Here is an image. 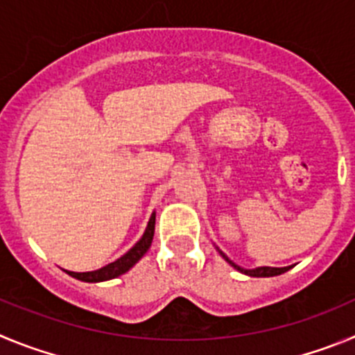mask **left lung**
Segmentation results:
<instances>
[{
	"instance_id": "8db88e82",
	"label": "left lung",
	"mask_w": 355,
	"mask_h": 355,
	"mask_svg": "<svg viewBox=\"0 0 355 355\" xmlns=\"http://www.w3.org/2000/svg\"><path fill=\"white\" fill-rule=\"evenodd\" d=\"M217 251H219V254H221L223 258H225L226 261H228L230 265H232L233 269H237L239 272L245 274V276H251V277H270V276H279V274L286 272V270L290 269V267H257V269H244V267H241V265L233 263L232 260H230L228 257H226L225 253H223L221 249L216 248Z\"/></svg>"
}]
</instances>
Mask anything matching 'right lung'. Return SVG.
<instances>
[{
    "label": "right lung",
    "instance_id": "right-lung-1",
    "mask_svg": "<svg viewBox=\"0 0 355 355\" xmlns=\"http://www.w3.org/2000/svg\"><path fill=\"white\" fill-rule=\"evenodd\" d=\"M154 232L155 212L150 216L148 225H146L143 237L139 239L123 257H120L118 260L111 261L106 267H101V269L97 270H90V272H72V270H67V274L79 281H85V283H101V281H110L118 276H122V274H125L127 270L132 269L134 265L138 263V261L145 257V253L150 249V245H152V241H154Z\"/></svg>",
    "mask_w": 355,
    "mask_h": 355
}]
</instances>
